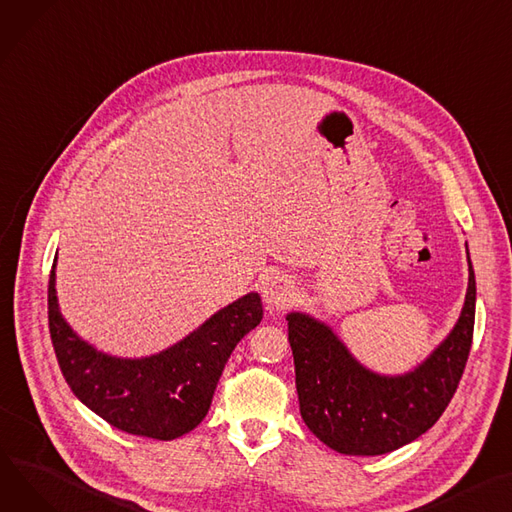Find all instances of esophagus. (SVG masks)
<instances>
[{"instance_id": "34e87169", "label": "esophagus", "mask_w": 512, "mask_h": 512, "mask_svg": "<svg viewBox=\"0 0 512 512\" xmlns=\"http://www.w3.org/2000/svg\"><path fill=\"white\" fill-rule=\"evenodd\" d=\"M296 298L294 282L288 276L269 278L263 286V300L269 309H288Z\"/></svg>"}]
</instances>
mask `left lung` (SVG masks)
<instances>
[{
    "label": "left lung",
    "mask_w": 512,
    "mask_h": 512,
    "mask_svg": "<svg viewBox=\"0 0 512 512\" xmlns=\"http://www.w3.org/2000/svg\"><path fill=\"white\" fill-rule=\"evenodd\" d=\"M286 321L304 424L337 453L385 455L432 428L457 391L473 339V267L469 261V286L455 329L403 377L366 370L327 325L309 315L290 313Z\"/></svg>",
    "instance_id": "1"
}]
</instances>
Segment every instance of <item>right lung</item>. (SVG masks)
Segmentation results:
<instances>
[{
    "label": "right lung",
    "instance_id": "obj_1",
    "mask_svg": "<svg viewBox=\"0 0 512 512\" xmlns=\"http://www.w3.org/2000/svg\"><path fill=\"white\" fill-rule=\"evenodd\" d=\"M47 294L49 333L65 383L111 426L156 440L179 438L206 418L232 350L263 319L261 296L251 292L173 348L123 360L96 352L63 321L55 296V263Z\"/></svg>",
    "mask_w": 512,
    "mask_h": 512
}]
</instances>
